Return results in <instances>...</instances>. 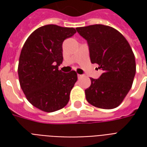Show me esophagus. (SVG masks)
<instances>
[{
  "label": "esophagus",
  "mask_w": 147,
  "mask_h": 147,
  "mask_svg": "<svg viewBox=\"0 0 147 147\" xmlns=\"http://www.w3.org/2000/svg\"><path fill=\"white\" fill-rule=\"evenodd\" d=\"M83 76V75H80V74H78V78L80 79V78H82Z\"/></svg>",
  "instance_id": "esophagus-1"
}]
</instances>
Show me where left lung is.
<instances>
[{"label":"left lung","mask_w":147,"mask_h":147,"mask_svg":"<svg viewBox=\"0 0 147 147\" xmlns=\"http://www.w3.org/2000/svg\"><path fill=\"white\" fill-rule=\"evenodd\" d=\"M76 30L87 41L91 63L103 71L99 79H90L91 84L85 90L86 101L100 109L116 108L129 92L136 75V59L129 43L118 30L102 24Z\"/></svg>","instance_id":"1"}]
</instances>
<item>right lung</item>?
Wrapping results in <instances>:
<instances>
[{
  "label": "right lung",
  "instance_id": "1",
  "mask_svg": "<svg viewBox=\"0 0 147 147\" xmlns=\"http://www.w3.org/2000/svg\"><path fill=\"white\" fill-rule=\"evenodd\" d=\"M76 33L73 27L45 25L34 30L22 48L20 84L28 102L44 112L59 110L69 101L77 74L75 71L64 73L58 66L63 61V42Z\"/></svg>",
  "mask_w": 147,
  "mask_h": 147
}]
</instances>
